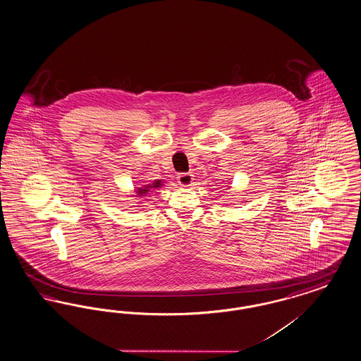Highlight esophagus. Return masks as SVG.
<instances>
[{
	"instance_id": "esophagus-1",
	"label": "esophagus",
	"mask_w": 361,
	"mask_h": 361,
	"mask_svg": "<svg viewBox=\"0 0 361 361\" xmlns=\"http://www.w3.org/2000/svg\"><path fill=\"white\" fill-rule=\"evenodd\" d=\"M177 183L181 187H190L193 184V174L181 173L177 176Z\"/></svg>"
}]
</instances>
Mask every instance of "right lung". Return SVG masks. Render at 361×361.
<instances>
[{"label": "right lung", "mask_w": 361, "mask_h": 361, "mask_svg": "<svg viewBox=\"0 0 361 361\" xmlns=\"http://www.w3.org/2000/svg\"><path fill=\"white\" fill-rule=\"evenodd\" d=\"M161 185H162L161 180H156L153 184H149V185L134 189V193L131 195V197H142V196H146L147 192H150V189H156V188H159Z\"/></svg>", "instance_id": "1"}]
</instances>
